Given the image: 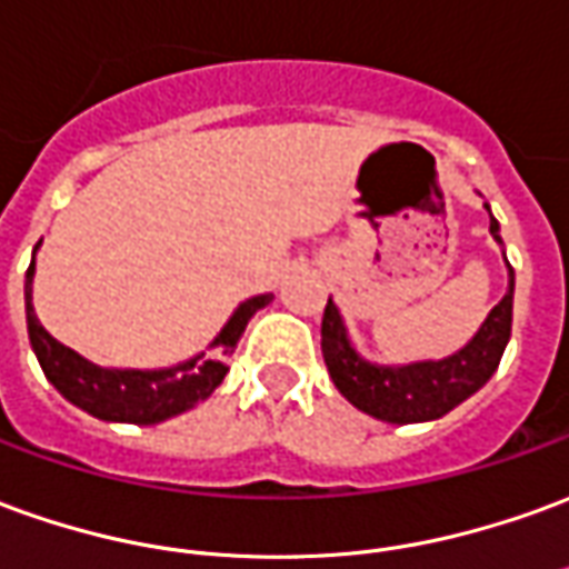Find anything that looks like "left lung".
Listing matches in <instances>:
<instances>
[{"instance_id":"obj_1","label":"left lung","mask_w":569,"mask_h":569,"mask_svg":"<svg viewBox=\"0 0 569 569\" xmlns=\"http://www.w3.org/2000/svg\"><path fill=\"white\" fill-rule=\"evenodd\" d=\"M490 212V206L483 202ZM490 233L496 243L502 246L499 237V221L490 212ZM506 256V252H502ZM508 289L502 301L487 313L480 329L465 341L462 348L443 360H416V363H372L363 353L353 348L345 317L329 298L323 311V329H320V348H323L329 379L339 388V395L367 412L372 419L391 425H416L435 422L447 416L462 400L478 395L480 388L490 381L499 367L506 345L511 339V305H515V271L508 264Z\"/></svg>"}]
</instances>
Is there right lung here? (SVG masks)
Listing matches in <instances>:
<instances>
[{
  "label": "right lung",
  "mask_w": 569,
  "mask_h": 569,
  "mask_svg": "<svg viewBox=\"0 0 569 569\" xmlns=\"http://www.w3.org/2000/svg\"><path fill=\"white\" fill-rule=\"evenodd\" d=\"M39 249V243H36ZM36 249L33 261L27 268L23 280V301H27V332L33 345L36 360L46 372V379L61 391L73 407L89 412L101 422H129V425H160L172 416L188 412L197 403L216 391L218 385L228 376L224 357L233 353L237 341L246 332V323L261 311L264 305H271L273 292L252 296L237 305V311L230 313V320L221 326L212 351H200L184 363L162 369H110L98 367L86 360L82 353L67 348L61 341L46 332V326L39 323L33 308V277H36Z\"/></svg>",
  "instance_id": "1"
}]
</instances>
